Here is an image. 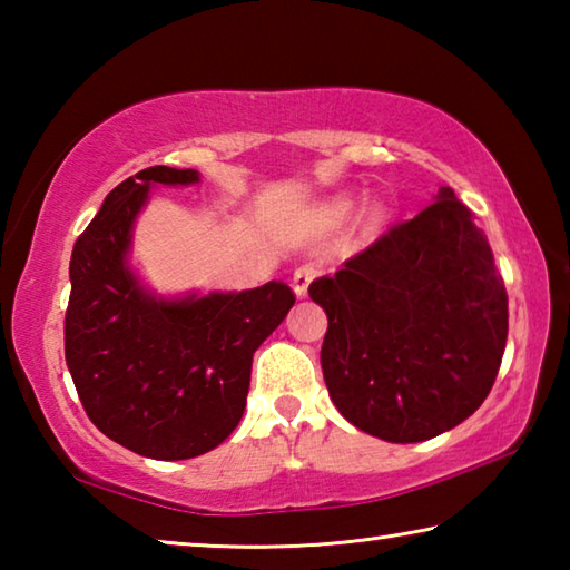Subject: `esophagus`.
I'll return each instance as SVG.
<instances>
[{
    "mask_svg": "<svg viewBox=\"0 0 570 570\" xmlns=\"http://www.w3.org/2000/svg\"><path fill=\"white\" fill-rule=\"evenodd\" d=\"M316 274H320V268H316L314 264H302V266L296 268L294 276H292V286H294V294H296L298 298L306 296L308 284L314 282Z\"/></svg>",
    "mask_w": 570,
    "mask_h": 570,
    "instance_id": "esophagus-1",
    "label": "esophagus"
}]
</instances>
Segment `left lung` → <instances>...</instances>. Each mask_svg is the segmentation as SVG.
<instances>
[{
  "instance_id": "obj_1",
  "label": "left lung",
  "mask_w": 570,
  "mask_h": 570,
  "mask_svg": "<svg viewBox=\"0 0 570 570\" xmlns=\"http://www.w3.org/2000/svg\"><path fill=\"white\" fill-rule=\"evenodd\" d=\"M322 372L346 422L387 442L458 428L493 390L508 294L488 238L455 190L320 276Z\"/></svg>"
}]
</instances>
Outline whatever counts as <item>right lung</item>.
I'll list each match as a JSON object with an SVG mask.
<instances>
[{
	"label": "right lung",
	"instance_id": "add662e5",
	"mask_svg": "<svg viewBox=\"0 0 570 570\" xmlns=\"http://www.w3.org/2000/svg\"><path fill=\"white\" fill-rule=\"evenodd\" d=\"M193 168L153 166L122 180L75 240L65 360L102 435L153 460L218 448L244 417L254 352L294 306L284 282L246 292L163 296L130 264L153 186H193Z\"/></svg>",
	"mask_w": 570,
	"mask_h": 570
}]
</instances>
